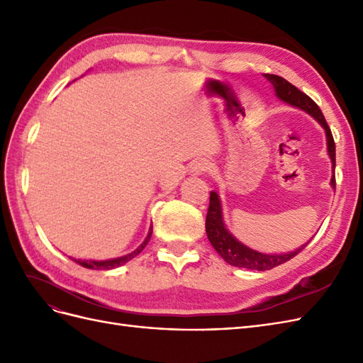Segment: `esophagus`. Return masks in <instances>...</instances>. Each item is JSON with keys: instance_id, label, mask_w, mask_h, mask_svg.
Here are the masks:
<instances>
[{"instance_id": "1", "label": "esophagus", "mask_w": 363, "mask_h": 363, "mask_svg": "<svg viewBox=\"0 0 363 363\" xmlns=\"http://www.w3.org/2000/svg\"><path fill=\"white\" fill-rule=\"evenodd\" d=\"M208 169H211V163H208L207 160H196L192 163V167H191V172L194 175H201V174L207 172Z\"/></svg>"}]
</instances>
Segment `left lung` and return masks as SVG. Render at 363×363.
<instances>
[{"instance_id": "8db88e82", "label": "left lung", "mask_w": 363, "mask_h": 363, "mask_svg": "<svg viewBox=\"0 0 363 363\" xmlns=\"http://www.w3.org/2000/svg\"><path fill=\"white\" fill-rule=\"evenodd\" d=\"M267 79L271 82L274 86V91H276V95L280 98L281 101L288 103L294 107H298L306 113H309L313 116L318 123L323 125L325 130V136H327V151L328 156L332 159L333 163V177H332V186L335 188L336 180H335V164H336V150H335V140L333 135L330 131V127H328L327 121L321 112V108L318 107V104L312 100L311 96H307L304 92H301L298 87H295L291 84L288 80H284L283 77L274 75V74H265ZM206 233L211 244L216 250V252L221 256L227 263L233 267L239 268H247V269H256V271H267L272 269L281 263L291 260L295 257L298 252L311 242H307L301 245L300 248H296L295 251L286 252V255H263V252H259L256 250H251L247 245L240 244L239 240L228 232L224 224L223 219V207L221 201H219V196L216 192H211V201H208V211L206 216Z\"/></svg>"}]
</instances>
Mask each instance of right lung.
<instances>
[{"label":"right lung","instance_id":"right-lung-1","mask_svg":"<svg viewBox=\"0 0 363 363\" xmlns=\"http://www.w3.org/2000/svg\"><path fill=\"white\" fill-rule=\"evenodd\" d=\"M151 233H152V225H151L150 232H148V236L145 238L144 242H142L133 252H130V255H125L123 257L108 259V260H82V259H72V260L75 263H79V265H82L83 268H87V269H113V268H118L121 265H124V263H127L128 260L136 257L139 252L145 248V245L148 244V240L151 238Z\"/></svg>","mask_w":363,"mask_h":363}]
</instances>
